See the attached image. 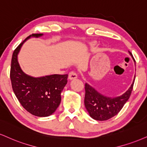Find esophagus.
Segmentation results:
<instances>
[{"label": "esophagus", "instance_id": "34e87169", "mask_svg": "<svg viewBox=\"0 0 147 147\" xmlns=\"http://www.w3.org/2000/svg\"><path fill=\"white\" fill-rule=\"evenodd\" d=\"M68 78L70 80H72V79H75L77 78V75L75 72L71 71L69 73L68 75Z\"/></svg>", "mask_w": 147, "mask_h": 147}]
</instances>
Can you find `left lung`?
I'll return each instance as SVG.
<instances>
[{"instance_id":"8db88e82","label":"left lung","mask_w":147,"mask_h":147,"mask_svg":"<svg viewBox=\"0 0 147 147\" xmlns=\"http://www.w3.org/2000/svg\"><path fill=\"white\" fill-rule=\"evenodd\" d=\"M129 53L133 57L129 51ZM135 77L136 75L134 76V81L131 86L125 93L114 97L102 94L89 84H86L84 104L90 117L96 121H107L116 116L121 110L129 98L133 90Z\"/></svg>"}]
</instances>
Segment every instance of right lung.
I'll use <instances>...</instances> for the list:
<instances>
[{
	"label": "right lung",
	"instance_id": "add662e5",
	"mask_svg": "<svg viewBox=\"0 0 147 147\" xmlns=\"http://www.w3.org/2000/svg\"><path fill=\"white\" fill-rule=\"evenodd\" d=\"M43 33L30 35L13 51L10 79L13 92L22 106L38 117L53 114L61 102V94L67 84L68 75H51L33 77L21 69L18 55L23 44L31 38H40Z\"/></svg>",
	"mask_w": 147,
	"mask_h": 147
}]
</instances>
